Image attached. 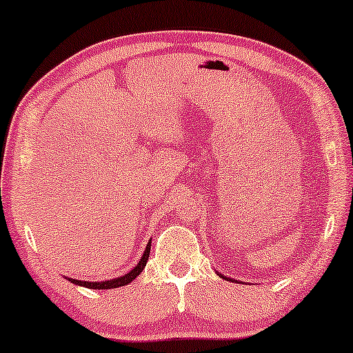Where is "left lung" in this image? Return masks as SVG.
<instances>
[{"label":"left lung","instance_id":"left-lung-1","mask_svg":"<svg viewBox=\"0 0 353 353\" xmlns=\"http://www.w3.org/2000/svg\"><path fill=\"white\" fill-rule=\"evenodd\" d=\"M219 276H220V278H223V279H230V278H227V276H223V274H222V273H220V274H219ZM232 281H233V279H232Z\"/></svg>","mask_w":353,"mask_h":353}]
</instances>
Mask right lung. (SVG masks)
Segmentation results:
<instances>
[{"label": "right lung", "mask_w": 353, "mask_h": 353, "mask_svg": "<svg viewBox=\"0 0 353 353\" xmlns=\"http://www.w3.org/2000/svg\"><path fill=\"white\" fill-rule=\"evenodd\" d=\"M150 252H151V240L148 241L146 248H144V252H143L141 260L138 261V265H136L133 270L128 271V273H126V274L118 276V278L108 279V281H80V279H72V278H67V276H65V278L69 279L70 283L77 284V286L88 288V290H113V288L126 286V284H130L131 281H133L136 276L141 274V271L144 270V266H146L148 258H150Z\"/></svg>", "instance_id": "add662e5"}]
</instances>
